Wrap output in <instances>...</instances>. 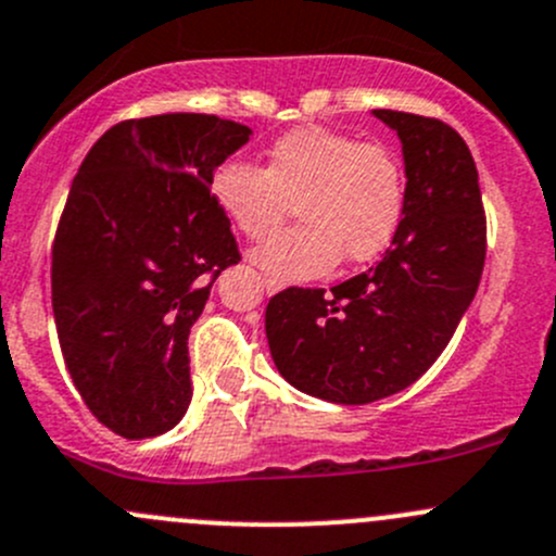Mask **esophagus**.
<instances>
[{
  "label": "esophagus",
  "instance_id": "34e87169",
  "mask_svg": "<svg viewBox=\"0 0 556 556\" xmlns=\"http://www.w3.org/2000/svg\"><path fill=\"white\" fill-rule=\"evenodd\" d=\"M266 290H268V293H274V290H277V288H274V285L268 282V285H266Z\"/></svg>",
  "mask_w": 556,
  "mask_h": 556
}]
</instances>
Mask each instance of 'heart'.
<instances>
[{"label": "heart", "instance_id": "heart-1", "mask_svg": "<svg viewBox=\"0 0 556 556\" xmlns=\"http://www.w3.org/2000/svg\"><path fill=\"white\" fill-rule=\"evenodd\" d=\"M212 199L252 242L285 217L299 226L252 252L271 282L319 277L336 261L382 255L406 206V177L392 150L330 128H295L268 148L266 169L226 161L212 177Z\"/></svg>", "mask_w": 556, "mask_h": 556}]
</instances>
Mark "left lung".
<instances>
[{
    "label": "left lung",
    "instance_id": "8db88e82",
    "mask_svg": "<svg viewBox=\"0 0 556 556\" xmlns=\"http://www.w3.org/2000/svg\"><path fill=\"white\" fill-rule=\"evenodd\" d=\"M397 134L406 206L392 247L330 288H288L266 306L274 366L295 390L344 406L417 382L468 312L486 255L479 172L465 139L435 117L374 110Z\"/></svg>",
    "mask_w": 556,
    "mask_h": 556
}]
</instances>
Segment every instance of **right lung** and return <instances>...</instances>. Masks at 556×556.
Returning <instances> with one entry per match:
<instances>
[{"instance_id": "obj_1", "label": "right lung", "mask_w": 556, "mask_h": 556, "mask_svg": "<svg viewBox=\"0 0 556 556\" xmlns=\"http://www.w3.org/2000/svg\"><path fill=\"white\" fill-rule=\"evenodd\" d=\"M250 134L201 112L123 121L72 179L50 268L55 330L86 406L123 439H153L188 412L190 328L239 263L212 177Z\"/></svg>"}]
</instances>
